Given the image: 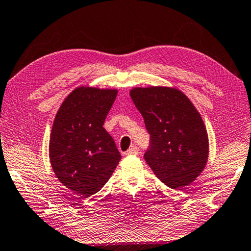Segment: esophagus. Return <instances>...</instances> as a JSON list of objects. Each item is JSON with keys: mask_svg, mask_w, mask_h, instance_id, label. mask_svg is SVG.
I'll return each instance as SVG.
<instances>
[{"mask_svg": "<svg viewBox=\"0 0 251 251\" xmlns=\"http://www.w3.org/2000/svg\"><path fill=\"white\" fill-rule=\"evenodd\" d=\"M139 153V148L138 147H131L126 151V155H138Z\"/></svg>", "mask_w": 251, "mask_h": 251, "instance_id": "obj_1", "label": "esophagus"}]
</instances>
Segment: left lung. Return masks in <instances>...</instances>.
<instances>
[{"instance_id":"8db88e82","label":"left lung","mask_w":251,"mask_h":251,"mask_svg":"<svg viewBox=\"0 0 251 251\" xmlns=\"http://www.w3.org/2000/svg\"><path fill=\"white\" fill-rule=\"evenodd\" d=\"M130 96L150 136L144 155L146 163L169 187L191 184L201 174L209 157V139L201 115L175 88L138 87Z\"/></svg>"}]
</instances>
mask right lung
Wrapping results in <instances>:
<instances>
[{
    "label": "right lung",
    "mask_w": 251,
    "mask_h": 251,
    "mask_svg": "<svg viewBox=\"0 0 251 251\" xmlns=\"http://www.w3.org/2000/svg\"><path fill=\"white\" fill-rule=\"evenodd\" d=\"M117 90L78 87L61 104L53 121L49 157L57 178L90 198L105 185L121 159L113 138L103 128Z\"/></svg>",
    "instance_id": "1"
}]
</instances>
